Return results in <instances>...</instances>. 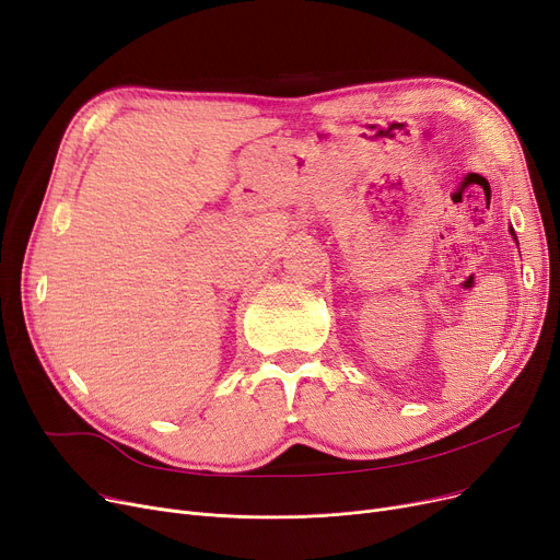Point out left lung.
Listing matches in <instances>:
<instances>
[{
	"mask_svg": "<svg viewBox=\"0 0 560 560\" xmlns=\"http://www.w3.org/2000/svg\"><path fill=\"white\" fill-rule=\"evenodd\" d=\"M510 233H513V237H515V231H513V229H510ZM515 240H517V237H515Z\"/></svg>",
	"mask_w": 560,
	"mask_h": 560,
	"instance_id": "8db88e82",
	"label": "left lung"
}]
</instances>
